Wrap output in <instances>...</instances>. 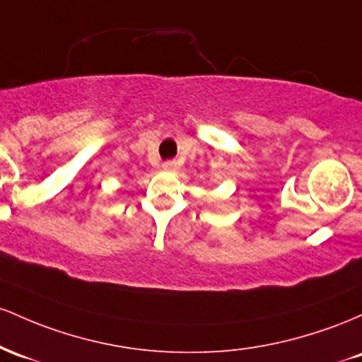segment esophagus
<instances>
[{"mask_svg": "<svg viewBox=\"0 0 362 362\" xmlns=\"http://www.w3.org/2000/svg\"><path fill=\"white\" fill-rule=\"evenodd\" d=\"M162 168H164L165 170H176V168H177V164L174 160H165L164 164H162Z\"/></svg>", "mask_w": 362, "mask_h": 362, "instance_id": "esophagus-1", "label": "esophagus"}]
</instances>
